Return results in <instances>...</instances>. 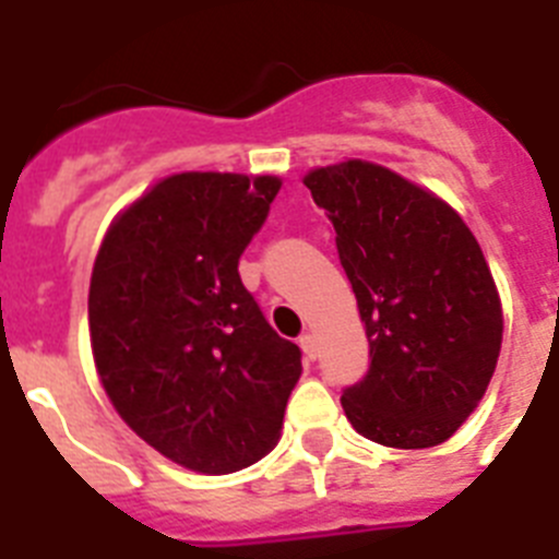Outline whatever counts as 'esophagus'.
Here are the masks:
<instances>
[{
	"instance_id": "1",
	"label": "esophagus",
	"mask_w": 559,
	"mask_h": 559,
	"mask_svg": "<svg viewBox=\"0 0 559 559\" xmlns=\"http://www.w3.org/2000/svg\"><path fill=\"white\" fill-rule=\"evenodd\" d=\"M299 347H302L305 358H308V360H316V358H319V344H316V335L305 333L302 338H299Z\"/></svg>"
}]
</instances>
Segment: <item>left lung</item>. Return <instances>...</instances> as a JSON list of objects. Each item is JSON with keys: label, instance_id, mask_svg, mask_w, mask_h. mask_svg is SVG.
Returning <instances> with one entry per match:
<instances>
[{"label": "left lung", "instance_id": "left-lung-1", "mask_svg": "<svg viewBox=\"0 0 559 559\" xmlns=\"http://www.w3.org/2000/svg\"><path fill=\"white\" fill-rule=\"evenodd\" d=\"M305 187L335 229V249L369 338L364 380L341 406L360 437L433 448L484 397L503 316L481 246L433 192L389 167L349 159Z\"/></svg>", "mask_w": 559, "mask_h": 559}]
</instances>
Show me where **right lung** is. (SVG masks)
Listing matches in <instances>:
<instances>
[{
	"instance_id": "1",
	"label": "right lung",
	"mask_w": 559,
	"mask_h": 559,
	"mask_svg": "<svg viewBox=\"0 0 559 559\" xmlns=\"http://www.w3.org/2000/svg\"><path fill=\"white\" fill-rule=\"evenodd\" d=\"M283 181L176 173L103 237L88 333L103 389L136 437L206 476L280 439L302 353L265 322L237 263Z\"/></svg>"
}]
</instances>
